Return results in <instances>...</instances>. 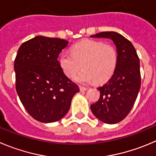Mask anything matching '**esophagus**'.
I'll list each match as a JSON object with an SVG mask.
<instances>
[{
    "label": "esophagus",
    "instance_id": "34e87169",
    "mask_svg": "<svg viewBox=\"0 0 156 156\" xmlns=\"http://www.w3.org/2000/svg\"><path fill=\"white\" fill-rule=\"evenodd\" d=\"M87 87H82V86H80V91L83 92V91H86V90H87Z\"/></svg>",
    "mask_w": 156,
    "mask_h": 156
}]
</instances>
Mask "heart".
Listing matches in <instances>:
<instances>
[{
	"instance_id": "heart-1",
	"label": "heart",
	"mask_w": 156,
	"mask_h": 156,
	"mask_svg": "<svg viewBox=\"0 0 156 156\" xmlns=\"http://www.w3.org/2000/svg\"><path fill=\"white\" fill-rule=\"evenodd\" d=\"M63 73L72 77L82 64L83 69L76 74L74 81L90 83L96 80L103 83L111 77L117 63L115 49L101 41L84 40L73 46L71 53L63 51L59 58Z\"/></svg>"
}]
</instances>
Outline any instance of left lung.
<instances>
[{
	"mask_svg": "<svg viewBox=\"0 0 156 156\" xmlns=\"http://www.w3.org/2000/svg\"><path fill=\"white\" fill-rule=\"evenodd\" d=\"M90 37L110 39L116 47L117 63L113 74L98 88L100 97L90 108L95 116L104 123H117L130 112L140 90L139 57L132 43L119 33L101 32Z\"/></svg>",
	"mask_w": 156,
	"mask_h": 156,
	"instance_id": "8db88e82",
	"label": "left lung"
}]
</instances>
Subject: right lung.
<instances>
[{"label": "right lung", "mask_w": 156, "mask_h": 156, "mask_svg": "<svg viewBox=\"0 0 156 156\" xmlns=\"http://www.w3.org/2000/svg\"><path fill=\"white\" fill-rule=\"evenodd\" d=\"M69 42L37 36L23 43L14 61L16 90L28 113L41 122L61 119L79 87L65 75L59 54Z\"/></svg>", "instance_id": "1"}]
</instances>
